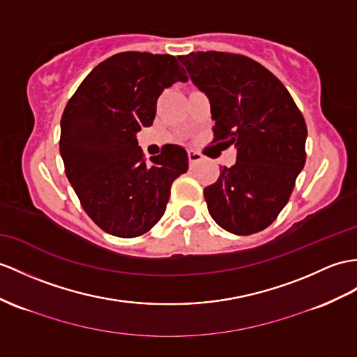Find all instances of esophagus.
I'll return each instance as SVG.
<instances>
[{"label": "esophagus", "mask_w": 357, "mask_h": 357, "mask_svg": "<svg viewBox=\"0 0 357 357\" xmlns=\"http://www.w3.org/2000/svg\"><path fill=\"white\" fill-rule=\"evenodd\" d=\"M188 159H189L190 163H197L199 160H203V154L195 151V150H189L188 151Z\"/></svg>", "instance_id": "obj_1"}]
</instances>
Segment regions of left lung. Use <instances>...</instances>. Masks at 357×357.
I'll return each instance as SVG.
<instances>
[{"mask_svg":"<svg viewBox=\"0 0 357 357\" xmlns=\"http://www.w3.org/2000/svg\"><path fill=\"white\" fill-rule=\"evenodd\" d=\"M178 60L211 101L213 142L238 150L236 163L204 188L208 213L234 234L266 229L289 202L306 162L301 112L279 78L253 59L198 51Z\"/></svg>","mask_w":357,"mask_h":357,"instance_id":"8db88e82","label":"left lung"}]
</instances>
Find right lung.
<instances>
[{"label": "right lung", "mask_w": 357, "mask_h": 357, "mask_svg": "<svg viewBox=\"0 0 357 357\" xmlns=\"http://www.w3.org/2000/svg\"><path fill=\"white\" fill-rule=\"evenodd\" d=\"M176 82L188 75L174 56L127 51L95 66L63 110L66 177L89 218L113 236L149 231L165 213L172 181L188 171L185 149L168 144L146 162L136 139Z\"/></svg>", "instance_id": "obj_1"}]
</instances>
